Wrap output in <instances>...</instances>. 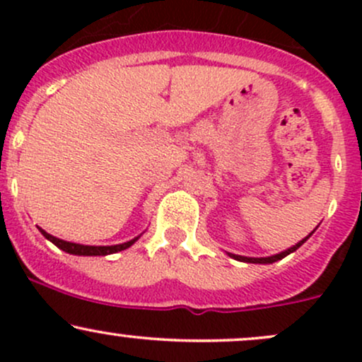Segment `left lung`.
Returning a JSON list of instances; mask_svg holds the SVG:
<instances>
[{
    "mask_svg": "<svg viewBox=\"0 0 362 362\" xmlns=\"http://www.w3.org/2000/svg\"><path fill=\"white\" fill-rule=\"evenodd\" d=\"M313 235V231H311V233L306 236V238H303L300 243H296L294 245V247H291V248H288V250L286 252H281V253H277V255H272V257H262V259H252V257H242V255H233V253H230L231 257H233V259H236V260H240V262H250V264H272V262H277V260H281V259H284L286 255H289L291 252H294V250H298V248L301 247L303 243L306 242V240L310 238V236Z\"/></svg>",
    "mask_w": 362,
    "mask_h": 362,
    "instance_id": "left-lung-1",
    "label": "left lung"
}]
</instances>
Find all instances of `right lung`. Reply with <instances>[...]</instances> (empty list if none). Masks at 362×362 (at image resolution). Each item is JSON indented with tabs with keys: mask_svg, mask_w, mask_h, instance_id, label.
<instances>
[{
	"mask_svg": "<svg viewBox=\"0 0 362 362\" xmlns=\"http://www.w3.org/2000/svg\"><path fill=\"white\" fill-rule=\"evenodd\" d=\"M39 230H40V233H42L45 238L49 240V242H52L57 248H61V250L73 253V255H110V253L126 250V248L131 247V245L138 240V238H134L127 243L112 245V247H91V245H78V243L64 242V240H59V238H56V236L45 233L42 228H39Z\"/></svg>",
	"mask_w": 362,
	"mask_h": 362,
	"instance_id": "right-lung-1",
	"label": "right lung"
}]
</instances>
